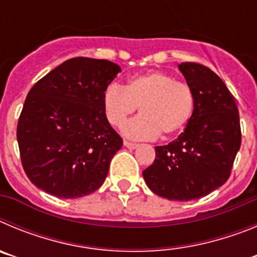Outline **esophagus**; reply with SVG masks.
Segmentation results:
<instances>
[{"mask_svg": "<svg viewBox=\"0 0 257 257\" xmlns=\"http://www.w3.org/2000/svg\"><path fill=\"white\" fill-rule=\"evenodd\" d=\"M123 145H124V147H126V148H128V149H136V148H138V147H139V145H138V144H135V143H131V142H124Z\"/></svg>", "mask_w": 257, "mask_h": 257, "instance_id": "esophagus-1", "label": "esophagus"}]
</instances>
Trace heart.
I'll list each match as a JSON object with an SVG mask.
<instances>
[{"label":"heart","instance_id":"1","mask_svg":"<svg viewBox=\"0 0 257 257\" xmlns=\"http://www.w3.org/2000/svg\"><path fill=\"white\" fill-rule=\"evenodd\" d=\"M194 105L190 86L163 72L131 77L124 87L113 83L103 95L104 112L113 126H123L140 106L142 115L123 127L124 136L138 140L178 134L190 121Z\"/></svg>","mask_w":257,"mask_h":257}]
</instances>
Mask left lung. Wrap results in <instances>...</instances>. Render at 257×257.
Listing matches in <instances>:
<instances>
[{
	"mask_svg": "<svg viewBox=\"0 0 257 257\" xmlns=\"http://www.w3.org/2000/svg\"><path fill=\"white\" fill-rule=\"evenodd\" d=\"M178 68L194 92V112L178 139L156 147V160L143 176L157 196L192 201L228 180L240 147L239 113L225 83L210 68L197 63Z\"/></svg>",
	"mask_w": 257,
	"mask_h": 257,
	"instance_id": "obj_1",
	"label": "left lung"
}]
</instances>
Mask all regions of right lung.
<instances>
[{
  "label": "right lung",
  "mask_w": 257,
  "mask_h": 257,
  "mask_svg": "<svg viewBox=\"0 0 257 257\" xmlns=\"http://www.w3.org/2000/svg\"><path fill=\"white\" fill-rule=\"evenodd\" d=\"M119 72L109 60L73 58L31 88L17 138L32 184L59 198H79L103 185L122 147L103 106L104 91Z\"/></svg>",
  "instance_id": "add662e5"
}]
</instances>
